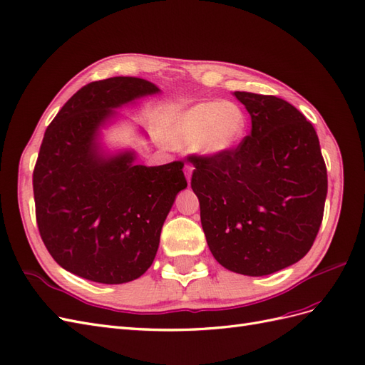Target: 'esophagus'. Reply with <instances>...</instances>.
<instances>
[{
	"instance_id": "34e87169",
	"label": "esophagus",
	"mask_w": 365,
	"mask_h": 365,
	"mask_svg": "<svg viewBox=\"0 0 365 365\" xmlns=\"http://www.w3.org/2000/svg\"><path fill=\"white\" fill-rule=\"evenodd\" d=\"M184 173H185L187 182L190 184V181H192V173H193V168H190V165H185V168H184Z\"/></svg>"
}]
</instances>
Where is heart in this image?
I'll list each match as a JSON object with an SVG mask.
<instances>
[{"instance_id": "obj_1", "label": "heart", "mask_w": 365, "mask_h": 365, "mask_svg": "<svg viewBox=\"0 0 365 365\" xmlns=\"http://www.w3.org/2000/svg\"><path fill=\"white\" fill-rule=\"evenodd\" d=\"M247 130L248 118L239 105L208 101L170 114L163 137L175 149L190 148L197 157L220 160L240 146Z\"/></svg>"}]
</instances>
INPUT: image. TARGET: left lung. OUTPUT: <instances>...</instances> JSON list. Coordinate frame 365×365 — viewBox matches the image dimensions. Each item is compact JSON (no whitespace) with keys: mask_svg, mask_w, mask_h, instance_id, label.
<instances>
[{"mask_svg":"<svg viewBox=\"0 0 365 365\" xmlns=\"http://www.w3.org/2000/svg\"><path fill=\"white\" fill-rule=\"evenodd\" d=\"M251 134L220 160L192 157V189L213 257L260 277L303 259L322 225L327 172L314 126L283 98L236 91Z\"/></svg>","mask_w":365,"mask_h":365,"instance_id":"left-lung-1","label":"left lung"}]
</instances>
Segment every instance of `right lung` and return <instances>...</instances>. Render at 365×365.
<instances>
[{
  "mask_svg": "<svg viewBox=\"0 0 365 365\" xmlns=\"http://www.w3.org/2000/svg\"><path fill=\"white\" fill-rule=\"evenodd\" d=\"M160 93L140 77L93 82L62 106L43 135L33 172L38 228L51 257L82 279L121 284L141 277L187 187L181 161L148 168L137 163L135 149L103 141L117 109Z\"/></svg>",
  "mask_w": 365,
  "mask_h": 365,
  "instance_id": "1",
  "label": "right lung"
}]
</instances>
